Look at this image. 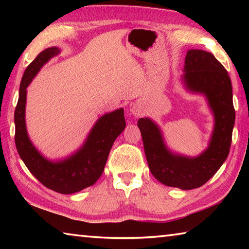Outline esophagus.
Here are the masks:
<instances>
[{"instance_id": "obj_1", "label": "esophagus", "mask_w": 249, "mask_h": 249, "mask_svg": "<svg viewBox=\"0 0 249 249\" xmlns=\"http://www.w3.org/2000/svg\"><path fill=\"white\" fill-rule=\"evenodd\" d=\"M133 114H134L135 116H140V114H141L140 109H137V108H133Z\"/></svg>"}]
</instances>
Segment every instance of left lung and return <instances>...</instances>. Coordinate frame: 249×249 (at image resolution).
<instances>
[{"label":"left lung","instance_id":"obj_1","mask_svg":"<svg viewBox=\"0 0 249 249\" xmlns=\"http://www.w3.org/2000/svg\"><path fill=\"white\" fill-rule=\"evenodd\" d=\"M181 79L185 89L203 94L214 116V127L208 148L189 157L168 148L161 129L149 117L138 120L137 126L151 174L168 187L191 190L199 188L220 169L230 153L235 123L231 82L226 69L211 53L188 50Z\"/></svg>","mask_w":249,"mask_h":249}]
</instances>
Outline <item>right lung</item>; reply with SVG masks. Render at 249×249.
Here are the masks:
<instances>
[{
  "label": "right lung",
  "mask_w": 249,
  "mask_h": 249,
  "mask_svg": "<svg viewBox=\"0 0 249 249\" xmlns=\"http://www.w3.org/2000/svg\"><path fill=\"white\" fill-rule=\"evenodd\" d=\"M59 53L60 49L57 47L45 49L25 70L14 113L15 145L28 170L39 182L58 193L71 195L93 185L98 181L104 170L113 142L124 130L126 122L124 109H115L96 121L86 142L72 155L53 161L39 153L29 140L26 128V89L41 67Z\"/></svg>",
  "instance_id": "1"
}]
</instances>
